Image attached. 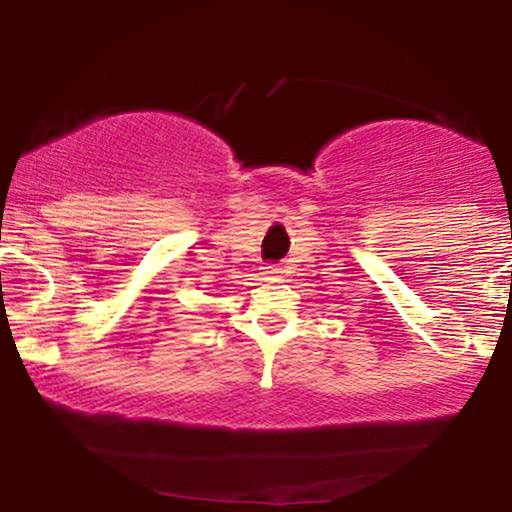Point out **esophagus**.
<instances>
[{"label": "esophagus", "instance_id": "obj_1", "mask_svg": "<svg viewBox=\"0 0 512 512\" xmlns=\"http://www.w3.org/2000/svg\"><path fill=\"white\" fill-rule=\"evenodd\" d=\"M263 275L265 277H275V275H279V268H277V265H265Z\"/></svg>", "mask_w": 512, "mask_h": 512}]
</instances>
